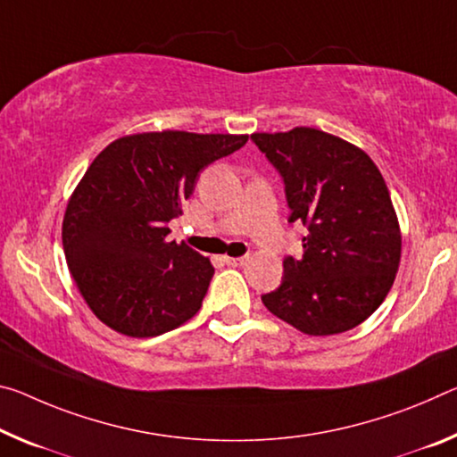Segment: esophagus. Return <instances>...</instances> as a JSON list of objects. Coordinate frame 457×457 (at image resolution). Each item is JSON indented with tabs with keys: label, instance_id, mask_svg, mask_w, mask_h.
<instances>
[{
	"label": "esophagus",
	"instance_id": "esophagus-1",
	"mask_svg": "<svg viewBox=\"0 0 457 457\" xmlns=\"http://www.w3.org/2000/svg\"><path fill=\"white\" fill-rule=\"evenodd\" d=\"M223 262H226L228 266H244L245 262H248V256H242V258H229V256H226V258H223Z\"/></svg>",
	"mask_w": 457,
	"mask_h": 457
}]
</instances>
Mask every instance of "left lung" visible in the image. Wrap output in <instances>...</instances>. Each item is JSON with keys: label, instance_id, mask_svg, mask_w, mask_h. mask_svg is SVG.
Returning a JSON list of instances; mask_svg holds the SVG:
<instances>
[{"label": "left lung", "instance_id": "8db88e82", "mask_svg": "<svg viewBox=\"0 0 457 457\" xmlns=\"http://www.w3.org/2000/svg\"><path fill=\"white\" fill-rule=\"evenodd\" d=\"M252 140L285 179L288 221L303 223V258L264 307L307 336H333L366 321L393 287L403 236L378 166L356 144L317 128L256 132Z\"/></svg>", "mask_w": 457, "mask_h": 457}]
</instances>
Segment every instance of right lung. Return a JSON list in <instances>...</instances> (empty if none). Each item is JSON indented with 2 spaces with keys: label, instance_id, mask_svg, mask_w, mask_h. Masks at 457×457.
<instances>
[{
  "label": "right lung",
  "instance_id": "right-lung-1",
  "mask_svg": "<svg viewBox=\"0 0 457 457\" xmlns=\"http://www.w3.org/2000/svg\"><path fill=\"white\" fill-rule=\"evenodd\" d=\"M248 134L180 129L129 134L96 156L62 220V248L79 293L101 323L154 337L201 309L213 266L185 242H169L199 172L240 150Z\"/></svg>",
  "mask_w": 457,
  "mask_h": 457
}]
</instances>
